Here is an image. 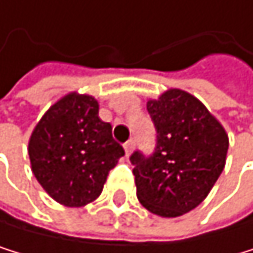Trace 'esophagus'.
<instances>
[{"instance_id":"esophagus-1","label":"esophagus","mask_w":253,"mask_h":253,"mask_svg":"<svg viewBox=\"0 0 253 253\" xmlns=\"http://www.w3.org/2000/svg\"><path fill=\"white\" fill-rule=\"evenodd\" d=\"M133 146H135L133 139H129L127 143H124V150H126V155H130V152L133 150Z\"/></svg>"}]
</instances>
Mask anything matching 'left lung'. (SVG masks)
Wrapping results in <instances>:
<instances>
[{"label": "left lung", "mask_w": 253, "mask_h": 253, "mask_svg": "<svg viewBox=\"0 0 253 253\" xmlns=\"http://www.w3.org/2000/svg\"><path fill=\"white\" fill-rule=\"evenodd\" d=\"M147 112L157 129L154 154L130 155L136 197L160 216L190 212L208 197L221 175L229 138L206 106L179 89L149 99Z\"/></svg>", "instance_id": "obj_1"}]
</instances>
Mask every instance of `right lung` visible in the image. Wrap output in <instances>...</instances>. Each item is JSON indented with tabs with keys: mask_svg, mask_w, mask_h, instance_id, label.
I'll return each instance as SVG.
<instances>
[{
	"mask_svg": "<svg viewBox=\"0 0 253 253\" xmlns=\"http://www.w3.org/2000/svg\"><path fill=\"white\" fill-rule=\"evenodd\" d=\"M98 109L93 96L72 92L45 112L29 139L33 175L67 208H83L96 200L110 169L124 155Z\"/></svg>",
	"mask_w": 253,
	"mask_h": 253,
	"instance_id": "obj_1",
	"label": "right lung"
}]
</instances>
